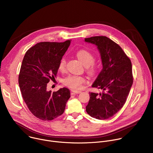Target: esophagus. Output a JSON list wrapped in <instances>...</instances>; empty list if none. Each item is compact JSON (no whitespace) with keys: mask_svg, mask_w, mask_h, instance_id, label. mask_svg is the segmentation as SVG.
Instances as JSON below:
<instances>
[{"mask_svg":"<svg viewBox=\"0 0 153 153\" xmlns=\"http://www.w3.org/2000/svg\"><path fill=\"white\" fill-rule=\"evenodd\" d=\"M81 91H76V90H71V94H79L80 93Z\"/></svg>","mask_w":153,"mask_h":153,"instance_id":"obj_1","label":"esophagus"}]
</instances>
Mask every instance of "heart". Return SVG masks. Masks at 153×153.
<instances>
[{
	"label": "heart",
	"instance_id": "1",
	"mask_svg": "<svg viewBox=\"0 0 153 153\" xmlns=\"http://www.w3.org/2000/svg\"><path fill=\"white\" fill-rule=\"evenodd\" d=\"M76 55L79 60L90 73L94 71L95 67L93 63L95 61V56L93 54L86 50H80L77 52ZM65 67H66V59L65 57H62L59 63V70L63 71L65 70ZM85 80V79L82 76L71 75L63 79V83L68 86L69 88L77 90L81 88Z\"/></svg>",
	"mask_w": 153,
	"mask_h": 153
}]
</instances>
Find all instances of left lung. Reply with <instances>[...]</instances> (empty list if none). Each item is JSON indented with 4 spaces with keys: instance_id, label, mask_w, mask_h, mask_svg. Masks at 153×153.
<instances>
[{
    "instance_id": "1",
    "label": "left lung",
    "mask_w": 153,
    "mask_h": 153,
    "mask_svg": "<svg viewBox=\"0 0 153 153\" xmlns=\"http://www.w3.org/2000/svg\"><path fill=\"white\" fill-rule=\"evenodd\" d=\"M85 42L97 47L102 64L92 85L102 92L90 93L86 111L92 117L107 119L116 114L126 100L133 82L131 62L121 47L106 36L85 38Z\"/></svg>"
}]
</instances>
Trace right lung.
Returning a JSON list of instances; mask_svg holds the SVG:
<instances>
[{"instance_id":"right-lung-1","label":"right lung","mask_w":153,"mask_h":153,"mask_svg":"<svg viewBox=\"0 0 153 153\" xmlns=\"http://www.w3.org/2000/svg\"><path fill=\"white\" fill-rule=\"evenodd\" d=\"M71 40L64 42L37 43L25 53L19 76L22 96L31 113L42 120H52L62 115L70 97L67 88L52 92L47 83L55 79L59 63Z\"/></svg>"}]
</instances>
